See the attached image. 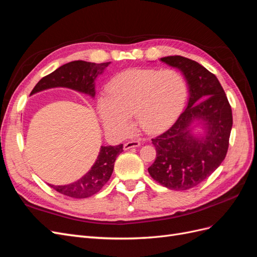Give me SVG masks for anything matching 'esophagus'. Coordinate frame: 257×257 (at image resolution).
<instances>
[{
    "instance_id": "esophagus-1",
    "label": "esophagus",
    "mask_w": 257,
    "mask_h": 257,
    "mask_svg": "<svg viewBox=\"0 0 257 257\" xmlns=\"http://www.w3.org/2000/svg\"><path fill=\"white\" fill-rule=\"evenodd\" d=\"M141 146V143L138 141H132V142H127L126 144H124V150H128L131 148H136Z\"/></svg>"
}]
</instances>
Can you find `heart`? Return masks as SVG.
Here are the masks:
<instances>
[{"instance_id":"b5f03b06","label":"heart","mask_w":257,"mask_h":257,"mask_svg":"<svg viewBox=\"0 0 257 257\" xmlns=\"http://www.w3.org/2000/svg\"><path fill=\"white\" fill-rule=\"evenodd\" d=\"M186 95V82L175 69H130L111 79L107 95L98 100V112L115 136L128 133L133 114L139 128L155 134L178 118Z\"/></svg>"}]
</instances>
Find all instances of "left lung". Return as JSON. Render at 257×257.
Here are the masks:
<instances>
[{"label":"left lung","instance_id":"obj_1","mask_svg":"<svg viewBox=\"0 0 257 257\" xmlns=\"http://www.w3.org/2000/svg\"><path fill=\"white\" fill-rule=\"evenodd\" d=\"M161 61L183 73L190 98L172 127L152 139L157 159L148 172L167 189L184 191L206 180L226 157L232 126L231 107L220 81L203 65L181 56ZM196 120L204 125L203 137L191 133Z\"/></svg>","mask_w":257,"mask_h":257}]
</instances>
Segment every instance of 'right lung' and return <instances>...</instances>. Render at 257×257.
Segmentation results:
<instances>
[{
	"label": "right lung",
	"instance_id": "1",
	"mask_svg": "<svg viewBox=\"0 0 257 257\" xmlns=\"http://www.w3.org/2000/svg\"><path fill=\"white\" fill-rule=\"evenodd\" d=\"M109 64L110 62L99 64L85 61L69 62L67 64L60 66L51 74L43 77L31 92V95L50 88L63 87L94 97V81L96 77L102 74ZM122 151L123 145L102 146L94 165L79 180L66 185H49L53 190L69 197L87 198L94 195L109 180L113 170L114 161Z\"/></svg>",
	"mask_w": 257,
	"mask_h": 257
}]
</instances>
